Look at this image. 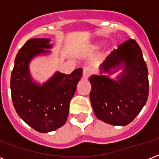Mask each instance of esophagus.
<instances>
[{
	"mask_svg": "<svg viewBox=\"0 0 159 159\" xmlns=\"http://www.w3.org/2000/svg\"><path fill=\"white\" fill-rule=\"evenodd\" d=\"M92 73H93V70H92V67H85L83 68V77L84 78H88Z\"/></svg>",
	"mask_w": 159,
	"mask_h": 159,
	"instance_id": "34e87169",
	"label": "esophagus"
}]
</instances>
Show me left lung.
Returning a JSON list of instances; mask_svg holds the SVG:
<instances>
[{
  "instance_id": "8db88e82",
  "label": "left lung",
  "mask_w": 159,
  "mask_h": 159,
  "mask_svg": "<svg viewBox=\"0 0 159 159\" xmlns=\"http://www.w3.org/2000/svg\"><path fill=\"white\" fill-rule=\"evenodd\" d=\"M124 65L118 79L92 75L90 100L95 115L112 125H127L134 120L148 97V72L140 47L129 39L114 49L101 65V72Z\"/></svg>"
}]
</instances>
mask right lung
Returning <instances> with one entry per match:
<instances>
[{"label": "right lung", "mask_w": 159, "mask_h": 159, "mask_svg": "<svg viewBox=\"0 0 159 159\" xmlns=\"http://www.w3.org/2000/svg\"><path fill=\"white\" fill-rule=\"evenodd\" d=\"M49 39H31L19 50L11 72V90L14 107L26 124L40 133L62 127L67 121L70 101L82 77V68L66 75L57 72L40 86L34 82L29 62L35 56L49 53Z\"/></svg>", "instance_id": "1"}]
</instances>
